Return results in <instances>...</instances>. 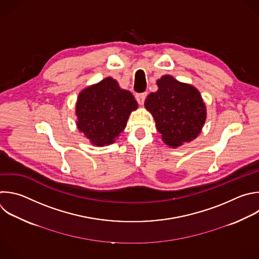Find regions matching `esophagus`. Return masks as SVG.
I'll use <instances>...</instances> for the list:
<instances>
[{
	"instance_id": "1",
	"label": "esophagus",
	"mask_w": 259,
	"mask_h": 259,
	"mask_svg": "<svg viewBox=\"0 0 259 259\" xmlns=\"http://www.w3.org/2000/svg\"><path fill=\"white\" fill-rule=\"evenodd\" d=\"M146 96H147V94H146V93L137 94V95L135 96L136 101L138 102V104H139V105H143V104H144V101H145V99H146Z\"/></svg>"
}]
</instances>
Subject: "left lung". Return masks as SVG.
Masks as SVG:
<instances>
[{
	"label": "left lung",
	"instance_id": "obj_1",
	"mask_svg": "<svg viewBox=\"0 0 259 259\" xmlns=\"http://www.w3.org/2000/svg\"><path fill=\"white\" fill-rule=\"evenodd\" d=\"M158 90L145 100L156 129L171 147L193 140L201 131L206 111L200 94L193 86L164 75L157 80Z\"/></svg>",
	"mask_w": 259,
	"mask_h": 259
}]
</instances>
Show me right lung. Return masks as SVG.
<instances>
[{"instance_id": "add662e5", "label": "right lung", "mask_w": 259, "mask_h": 259, "mask_svg": "<svg viewBox=\"0 0 259 259\" xmlns=\"http://www.w3.org/2000/svg\"><path fill=\"white\" fill-rule=\"evenodd\" d=\"M137 102L111 77L82 91L76 105L78 129L95 145L111 144L126 127Z\"/></svg>"}]
</instances>
